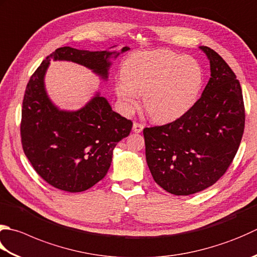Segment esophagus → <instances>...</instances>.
Listing matches in <instances>:
<instances>
[{
	"label": "esophagus",
	"mask_w": 257,
	"mask_h": 257,
	"mask_svg": "<svg viewBox=\"0 0 257 257\" xmlns=\"http://www.w3.org/2000/svg\"><path fill=\"white\" fill-rule=\"evenodd\" d=\"M144 129V124L143 123H139V122H134L133 125V130L135 133H142Z\"/></svg>",
	"instance_id": "1"
}]
</instances>
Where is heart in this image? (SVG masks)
<instances>
[{
  "label": "heart",
  "instance_id": "1",
  "mask_svg": "<svg viewBox=\"0 0 257 257\" xmlns=\"http://www.w3.org/2000/svg\"><path fill=\"white\" fill-rule=\"evenodd\" d=\"M203 83L204 70L197 59L156 50L125 59L114 91L127 113L138 108L139 95H144L146 111L156 121L166 122L180 118L193 107Z\"/></svg>",
  "mask_w": 257,
  "mask_h": 257
}]
</instances>
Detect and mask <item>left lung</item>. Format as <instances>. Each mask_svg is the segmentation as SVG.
<instances>
[{
	"label": "left lung",
	"mask_w": 257,
	"mask_h": 257,
	"mask_svg": "<svg viewBox=\"0 0 257 257\" xmlns=\"http://www.w3.org/2000/svg\"><path fill=\"white\" fill-rule=\"evenodd\" d=\"M199 49L210 64L202 97L175 121L144 129L146 160L154 180L177 196L202 192L222 177L245 127L242 88L235 73L214 50Z\"/></svg>",
	"instance_id": "1"
}]
</instances>
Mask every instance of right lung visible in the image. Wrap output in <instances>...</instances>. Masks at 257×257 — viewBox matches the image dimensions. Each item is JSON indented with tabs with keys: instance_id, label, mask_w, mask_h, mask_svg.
Returning a JSON list of instances; mask_svg holds the SVG:
<instances>
[{
	"instance_id": "add662e5",
	"label": "right lung",
	"mask_w": 257,
	"mask_h": 257,
	"mask_svg": "<svg viewBox=\"0 0 257 257\" xmlns=\"http://www.w3.org/2000/svg\"><path fill=\"white\" fill-rule=\"evenodd\" d=\"M128 50V47L121 52L59 48L30 78L22 105V147L35 172L53 187L79 193L100 182L111 165L114 147L129 136L133 122L114 112L99 92L77 111L60 110L44 87L50 61L81 64L107 80L110 58Z\"/></svg>"
}]
</instances>
